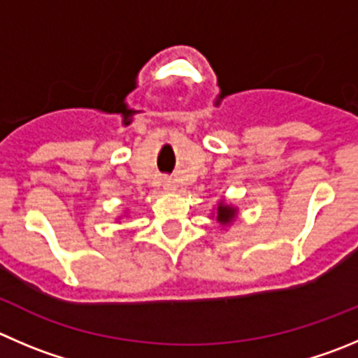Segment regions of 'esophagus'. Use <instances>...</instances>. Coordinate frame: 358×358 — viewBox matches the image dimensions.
<instances>
[{"label": "esophagus", "instance_id": "obj_1", "mask_svg": "<svg viewBox=\"0 0 358 358\" xmlns=\"http://www.w3.org/2000/svg\"><path fill=\"white\" fill-rule=\"evenodd\" d=\"M176 182H173V179H169V177H166V179H163V189H165V192H176Z\"/></svg>", "mask_w": 358, "mask_h": 358}]
</instances>
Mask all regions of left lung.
<instances>
[{
  "label": "left lung",
  "instance_id": "left-lung-1",
  "mask_svg": "<svg viewBox=\"0 0 358 358\" xmlns=\"http://www.w3.org/2000/svg\"><path fill=\"white\" fill-rule=\"evenodd\" d=\"M237 214H239V207L232 206V203H228L224 199H221L217 202L216 209H214L213 217L216 220V223H220L224 228L230 227L237 220Z\"/></svg>",
  "mask_w": 358,
  "mask_h": 358
}]
</instances>
